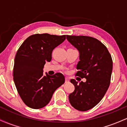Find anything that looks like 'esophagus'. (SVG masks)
<instances>
[{
  "mask_svg": "<svg viewBox=\"0 0 127 127\" xmlns=\"http://www.w3.org/2000/svg\"><path fill=\"white\" fill-rule=\"evenodd\" d=\"M68 82H69V79H68V78H65V82L67 83Z\"/></svg>",
  "mask_w": 127,
  "mask_h": 127,
  "instance_id": "obj_1",
  "label": "esophagus"
}]
</instances>
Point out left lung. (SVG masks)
I'll return each instance as SVG.
<instances>
[{
	"label": "left lung",
	"mask_w": 127,
	"mask_h": 127,
	"mask_svg": "<svg viewBox=\"0 0 127 127\" xmlns=\"http://www.w3.org/2000/svg\"><path fill=\"white\" fill-rule=\"evenodd\" d=\"M66 39L79 53L76 75L86 79L85 82L79 84L70 80L75 90L68 99L74 108L87 111L101 101L109 88L113 68L111 55L107 48L94 37L67 35Z\"/></svg>",
	"instance_id": "8db88e82"
}]
</instances>
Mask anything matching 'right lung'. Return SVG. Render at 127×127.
Segmentation results:
<instances>
[{
	"label": "right lung",
	"instance_id": "obj_1",
	"mask_svg": "<svg viewBox=\"0 0 127 127\" xmlns=\"http://www.w3.org/2000/svg\"><path fill=\"white\" fill-rule=\"evenodd\" d=\"M65 35L48 33L29 36L16 54L13 70L16 88L24 103L34 109L42 108L50 101L55 90L64 83L62 73L43 75L46 62H50L53 49L63 43Z\"/></svg>",
	"mask_w": 127,
	"mask_h": 127
}]
</instances>
